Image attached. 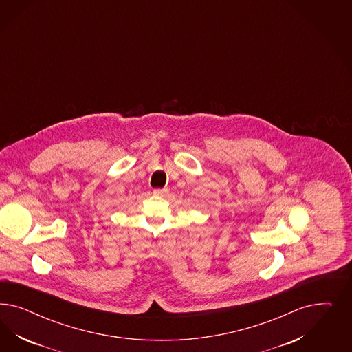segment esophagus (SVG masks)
I'll return each instance as SVG.
<instances>
[{
  "instance_id": "obj_1",
  "label": "esophagus",
  "mask_w": 352,
  "mask_h": 352,
  "mask_svg": "<svg viewBox=\"0 0 352 352\" xmlns=\"http://www.w3.org/2000/svg\"><path fill=\"white\" fill-rule=\"evenodd\" d=\"M166 192V190H162V188H156V190H153V193L155 195H164Z\"/></svg>"
}]
</instances>
